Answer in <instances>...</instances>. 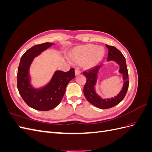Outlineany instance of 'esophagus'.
<instances>
[{
    "instance_id": "esophagus-1",
    "label": "esophagus",
    "mask_w": 152,
    "mask_h": 152,
    "mask_svg": "<svg viewBox=\"0 0 152 152\" xmlns=\"http://www.w3.org/2000/svg\"><path fill=\"white\" fill-rule=\"evenodd\" d=\"M80 73H81V72L79 70V68H75V75H79Z\"/></svg>"
}]
</instances>
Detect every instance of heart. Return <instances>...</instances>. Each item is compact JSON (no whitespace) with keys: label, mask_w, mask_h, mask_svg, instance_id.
<instances>
[{"label":"heart","mask_w":152,"mask_h":152,"mask_svg":"<svg viewBox=\"0 0 152 152\" xmlns=\"http://www.w3.org/2000/svg\"><path fill=\"white\" fill-rule=\"evenodd\" d=\"M105 54L104 49L94 44H87L78 47L71 54L72 60L78 63L84 62L88 68L96 66L102 60Z\"/></svg>","instance_id":"b5f03b06"}]
</instances>
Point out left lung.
Instances as JSON below:
<instances>
[{"label":"left lung","instance_id":"1","mask_svg":"<svg viewBox=\"0 0 152 152\" xmlns=\"http://www.w3.org/2000/svg\"><path fill=\"white\" fill-rule=\"evenodd\" d=\"M106 46L108 49L107 61H114L120 66L119 72L122 74L124 82L122 90L117 96L110 99H103L96 93L94 89V86L97 80L98 73L102 65L96 66L88 71L83 72L84 75L86 78V82L84 87L85 97L90 103L100 109L110 108L120 103L125 97L129 84L125 57L115 47L108 45H106Z\"/></svg>","mask_w":152,"mask_h":152}]
</instances>
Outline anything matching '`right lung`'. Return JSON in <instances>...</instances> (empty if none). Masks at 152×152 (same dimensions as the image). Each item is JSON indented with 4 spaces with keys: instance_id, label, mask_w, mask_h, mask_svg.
I'll use <instances>...</instances> for the list:
<instances>
[{
    "instance_id": "obj_1",
    "label": "right lung",
    "mask_w": 152,
    "mask_h": 152,
    "mask_svg": "<svg viewBox=\"0 0 152 152\" xmlns=\"http://www.w3.org/2000/svg\"><path fill=\"white\" fill-rule=\"evenodd\" d=\"M45 42L35 45L23 55L17 75L18 91L30 107L39 111H48L59 104L65 94L66 86L75 77L74 69L67 72L56 71L49 84L40 89H35L30 84L29 68L34 58L53 45Z\"/></svg>"
}]
</instances>
